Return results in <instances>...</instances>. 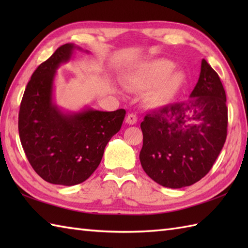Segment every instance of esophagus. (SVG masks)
<instances>
[{
	"label": "esophagus",
	"instance_id": "esophagus-1",
	"mask_svg": "<svg viewBox=\"0 0 248 248\" xmlns=\"http://www.w3.org/2000/svg\"><path fill=\"white\" fill-rule=\"evenodd\" d=\"M125 123L129 124H135L138 123V117H136V115L134 114H129L127 116V118H125Z\"/></svg>",
	"mask_w": 248,
	"mask_h": 248
}]
</instances>
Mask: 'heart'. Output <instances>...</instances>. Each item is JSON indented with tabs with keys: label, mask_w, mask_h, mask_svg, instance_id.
Returning <instances> with one entry per match:
<instances>
[{
	"label": "heart",
	"mask_w": 248,
	"mask_h": 248,
	"mask_svg": "<svg viewBox=\"0 0 248 248\" xmlns=\"http://www.w3.org/2000/svg\"><path fill=\"white\" fill-rule=\"evenodd\" d=\"M172 62L160 59L146 62L130 73L129 81L138 89H147L145 100L151 108H160L170 103L184 82L183 72L171 68Z\"/></svg>",
	"instance_id": "b5f03b06"
}]
</instances>
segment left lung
Listing matches in <instances>:
<instances>
[{
  "instance_id": "obj_1",
  "label": "left lung",
  "mask_w": 248,
  "mask_h": 248,
  "mask_svg": "<svg viewBox=\"0 0 248 248\" xmlns=\"http://www.w3.org/2000/svg\"><path fill=\"white\" fill-rule=\"evenodd\" d=\"M228 109L219 77L202 61L188 100L145 116L140 124L145 172L160 186H189L211 170L227 136Z\"/></svg>"
}]
</instances>
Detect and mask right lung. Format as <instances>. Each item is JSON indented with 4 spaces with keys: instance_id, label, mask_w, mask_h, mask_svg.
Wrapping results in <instances>:
<instances>
[{
    "instance_id": "right-lung-1",
    "label": "right lung",
    "mask_w": 248,
    "mask_h": 248,
    "mask_svg": "<svg viewBox=\"0 0 248 248\" xmlns=\"http://www.w3.org/2000/svg\"><path fill=\"white\" fill-rule=\"evenodd\" d=\"M76 50L82 51L75 44L62 45L34 71L18 123L21 144L34 170L46 182L66 186L84 182L97 170L105 146L120 130L125 115L124 108L103 112L85 107L72 112L56 104L57 69Z\"/></svg>"
}]
</instances>
